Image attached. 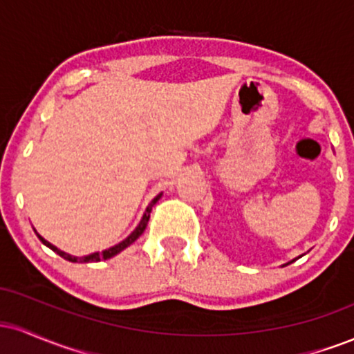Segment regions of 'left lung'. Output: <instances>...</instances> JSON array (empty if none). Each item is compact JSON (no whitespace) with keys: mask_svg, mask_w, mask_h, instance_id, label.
Here are the masks:
<instances>
[{"mask_svg":"<svg viewBox=\"0 0 354 354\" xmlns=\"http://www.w3.org/2000/svg\"><path fill=\"white\" fill-rule=\"evenodd\" d=\"M298 258H299V256H298ZM298 258H295V259H291V261H288V263H286V265H283V266H288V265H291V263H293V261H296V259H298Z\"/></svg>","mask_w":354,"mask_h":354,"instance_id":"1","label":"left lung"}]
</instances>
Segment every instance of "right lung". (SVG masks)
Here are the masks:
<instances>
[{"label":"right lung","mask_w":354,"mask_h":354,"mask_svg":"<svg viewBox=\"0 0 354 354\" xmlns=\"http://www.w3.org/2000/svg\"><path fill=\"white\" fill-rule=\"evenodd\" d=\"M161 196H163V193H160V194H158V196L153 198V201L149 203L148 208H146V211L143 213V218H141L140 225H138L136 228L131 231V234H129L128 238H124L123 241H120L115 246L108 248V250H103V251H101V253H100V251H96V253H91V254H86V256H73L70 253H64V251H61L59 248H56L55 245H51L50 241H46V239H44L41 234H39L36 230H35V233H36V236L41 239V243H43L44 246H48V248H50V250L55 251L56 254H59L61 258L68 259V261H71V263H98V261H101V259H109V258H113V256H116L118 253H121V251L126 250V248H128L129 245H133V243H135L136 239L145 233L146 226H148V219H149V213H151V208H153L154 205H156L158 201H160Z\"/></svg>","instance_id":"1"}]
</instances>
